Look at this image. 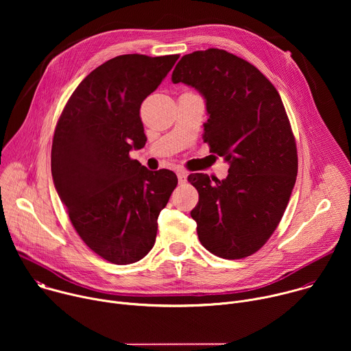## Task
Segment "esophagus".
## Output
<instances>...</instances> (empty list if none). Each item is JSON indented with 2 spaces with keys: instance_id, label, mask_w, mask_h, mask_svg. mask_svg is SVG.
<instances>
[{
  "instance_id": "1",
  "label": "esophagus",
  "mask_w": 351,
  "mask_h": 351,
  "mask_svg": "<svg viewBox=\"0 0 351 351\" xmlns=\"http://www.w3.org/2000/svg\"><path fill=\"white\" fill-rule=\"evenodd\" d=\"M176 175H178L179 184L186 183V180H187V172H186V171H183V169H178V171H176Z\"/></svg>"
}]
</instances>
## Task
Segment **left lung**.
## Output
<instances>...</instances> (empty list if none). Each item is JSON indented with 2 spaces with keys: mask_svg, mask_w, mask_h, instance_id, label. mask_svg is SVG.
Returning <instances> with one entry per match:
<instances>
[{
  "mask_svg": "<svg viewBox=\"0 0 351 351\" xmlns=\"http://www.w3.org/2000/svg\"><path fill=\"white\" fill-rule=\"evenodd\" d=\"M172 82L204 97V141L229 164L223 180L187 178L198 191L190 215L199 243L226 260L252 256L279 225L297 176L295 141L280 95L254 65L218 48L182 57Z\"/></svg>",
  "mask_w": 351,
  "mask_h": 351,
  "instance_id": "obj_1",
  "label": "left lung"
}]
</instances>
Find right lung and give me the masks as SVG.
<instances>
[{"mask_svg":"<svg viewBox=\"0 0 351 351\" xmlns=\"http://www.w3.org/2000/svg\"><path fill=\"white\" fill-rule=\"evenodd\" d=\"M178 58L126 54L104 62L76 87L56 128L57 193L86 245L117 265L153 248L158 215L178 184L172 171H148L129 157L147 141L140 106Z\"/></svg>","mask_w":351,"mask_h":351,"instance_id":"1","label":"right lung"}]
</instances>
